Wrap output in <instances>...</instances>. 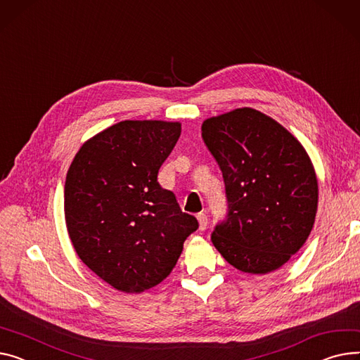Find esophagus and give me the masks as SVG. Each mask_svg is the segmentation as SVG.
<instances>
[{
  "label": "esophagus",
  "mask_w": 360,
  "mask_h": 360,
  "mask_svg": "<svg viewBox=\"0 0 360 360\" xmlns=\"http://www.w3.org/2000/svg\"><path fill=\"white\" fill-rule=\"evenodd\" d=\"M197 219H198L200 230H201V231H202V230H205V229H207V224H208V219H207V215H205L204 212H200V214L197 215Z\"/></svg>",
  "instance_id": "1"
}]
</instances>
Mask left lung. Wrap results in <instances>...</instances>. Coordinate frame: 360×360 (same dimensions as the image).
Instances as JSON below:
<instances>
[{
	"mask_svg": "<svg viewBox=\"0 0 360 360\" xmlns=\"http://www.w3.org/2000/svg\"><path fill=\"white\" fill-rule=\"evenodd\" d=\"M201 130L229 202L212 245L242 272L279 269L314 226L319 184L309 156L283 126L249 107L207 118Z\"/></svg>",
	"mask_w": 360,
	"mask_h": 360,
	"instance_id": "obj_1",
	"label": "left lung"
}]
</instances>
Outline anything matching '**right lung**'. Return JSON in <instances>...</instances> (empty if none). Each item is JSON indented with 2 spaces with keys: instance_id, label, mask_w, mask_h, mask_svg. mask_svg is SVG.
Wrapping results in <instances>:
<instances>
[{
  "instance_id": "1",
  "label": "right lung",
  "mask_w": 360,
  "mask_h": 360,
  "mask_svg": "<svg viewBox=\"0 0 360 360\" xmlns=\"http://www.w3.org/2000/svg\"><path fill=\"white\" fill-rule=\"evenodd\" d=\"M181 123L126 120L86 140L65 182V220L79 259L112 288L140 294L172 272L198 229L158 172Z\"/></svg>"
}]
</instances>
